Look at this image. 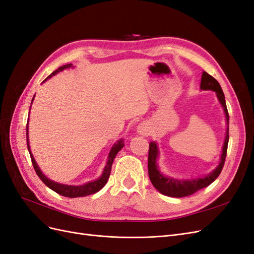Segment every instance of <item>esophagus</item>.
<instances>
[{"label":"esophagus","instance_id":"esophagus-1","mask_svg":"<svg viewBox=\"0 0 254 254\" xmlns=\"http://www.w3.org/2000/svg\"><path fill=\"white\" fill-rule=\"evenodd\" d=\"M137 132L142 135H147L149 134V127L145 124V123H141V124L137 126Z\"/></svg>","mask_w":254,"mask_h":254}]
</instances>
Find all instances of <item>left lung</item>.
<instances>
[{
  "label": "left lung",
  "instance_id": "8db88e82",
  "mask_svg": "<svg viewBox=\"0 0 254 254\" xmlns=\"http://www.w3.org/2000/svg\"><path fill=\"white\" fill-rule=\"evenodd\" d=\"M200 87L203 90H212L216 92L219 102L222 105V107H224L227 124L229 125V113H228L227 105H226V99H225L224 92H222L218 81L210 74H207L206 72H202ZM228 142H229V128H227L226 139L224 143V147H222L220 163L217 166L216 170H215L213 173H211L209 176L204 177V178H198L195 180H187V181L177 180L173 178H166V177H164L159 172L158 166H157V158H158L157 144L155 142H150L149 150H148V175H149V179L152 183V186L163 195L170 196V197H177V198L193 195L197 190L210 186V184L220 175L222 167H224L226 156H227Z\"/></svg>",
  "mask_w": 254,
  "mask_h": 254
}]
</instances>
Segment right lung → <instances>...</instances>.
Instances as JSON below:
<instances>
[{
	"label": "right lung",
	"instance_id": "1",
	"mask_svg": "<svg viewBox=\"0 0 254 254\" xmlns=\"http://www.w3.org/2000/svg\"><path fill=\"white\" fill-rule=\"evenodd\" d=\"M72 64H64L63 66L58 67L56 71H54L49 77L45 78L43 80V82L47 80L48 78L52 77L53 75L57 74L59 71H63L64 68H66V67H70ZM35 97V96H34ZM34 99V98H33ZM33 103V101H32ZM28 126H26V142H27V148H28V151H29V155H30V159H32V163H33V166L35 168V172L36 174L38 175V177L42 180V182L45 184V186L49 187L51 190H53L54 191H56V193H58L59 195L61 196H64V197H70V198H75V197H81V196H87V195H91V194H94L96 193V191H98L101 189L104 188L105 184L107 183V181H108L109 177H110V173H111V167H112V163L114 161V158L115 156H117V153L123 148V146H124V143H123V141H119L118 143H115L114 146L112 147L110 153H109V158H108V162H107V165L105 166V170H104V173L102 175V177L99 179L93 181V182H89L87 184H84V186H78V187H74V186H64V184H59V183H56L54 182L50 179H48L47 177H45L41 171L39 170V167H38V165L36 164V161L32 155V152H30V148H29V145H28Z\"/></svg>",
	"mask_w": 254,
	"mask_h": 254
}]
</instances>
